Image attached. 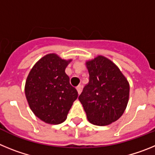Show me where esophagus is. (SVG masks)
Masks as SVG:
<instances>
[{"instance_id": "1", "label": "esophagus", "mask_w": 155, "mask_h": 155, "mask_svg": "<svg viewBox=\"0 0 155 155\" xmlns=\"http://www.w3.org/2000/svg\"><path fill=\"white\" fill-rule=\"evenodd\" d=\"M76 89H77V91H78V94H80L81 92V91H82V86L81 85L77 86Z\"/></svg>"}]
</instances>
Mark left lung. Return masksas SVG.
I'll list each match as a JSON object with an SVG mask.
<instances>
[{
  "label": "left lung",
  "instance_id": "1",
  "mask_svg": "<svg viewBox=\"0 0 155 155\" xmlns=\"http://www.w3.org/2000/svg\"><path fill=\"white\" fill-rule=\"evenodd\" d=\"M89 74L78 99L91 124L106 126L124 114L130 95V84L119 68L103 56L86 61Z\"/></svg>",
  "mask_w": 155,
  "mask_h": 155
}]
</instances>
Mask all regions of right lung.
Returning a JSON list of instances; mask_svg holds the SVG:
<instances>
[{
    "mask_svg": "<svg viewBox=\"0 0 155 155\" xmlns=\"http://www.w3.org/2000/svg\"><path fill=\"white\" fill-rule=\"evenodd\" d=\"M72 60L49 53L39 60L27 77L25 93L32 113L48 124L65 121L78 94L65 69Z\"/></svg>",
    "mask_w": 155,
    "mask_h": 155,
    "instance_id": "obj_1",
    "label": "right lung"
}]
</instances>
